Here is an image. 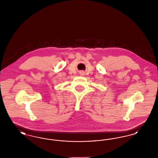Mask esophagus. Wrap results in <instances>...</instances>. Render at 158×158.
Masks as SVG:
<instances>
[{"mask_svg":"<svg viewBox=\"0 0 158 158\" xmlns=\"http://www.w3.org/2000/svg\"><path fill=\"white\" fill-rule=\"evenodd\" d=\"M84 75V73H82V75Z\"/></svg>","mask_w":158,"mask_h":158,"instance_id":"obj_1","label":"esophagus"}]
</instances>
